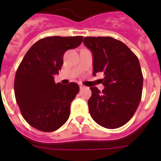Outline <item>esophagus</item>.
<instances>
[{
  "label": "esophagus",
  "instance_id": "1",
  "mask_svg": "<svg viewBox=\"0 0 161 161\" xmlns=\"http://www.w3.org/2000/svg\"><path fill=\"white\" fill-rule=\"evenodd\" d=\"M84 88H85V86H84L83 85H80V89H84Z\"/></svg>",
  "mask_w": 161,
  "mask_h": 161
}]
</instances>
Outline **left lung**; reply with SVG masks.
<instances>
[{"instance_id":"1","label":"left lung","mask_w":161,"mask_h":161,"mask_svg":"<svg viewBox=\"0 0 161 161\" xmlns=\"http://www.w3.org/2000/svg\"><path fill=\"white\" fill-rule=\"evenodd\" d=\"M83 42L93 54V75H105L102 92L89 88L91 117L103 127L119 128L131 119L141 101L143 78L139 59L126 44L111 37H85Z\"/></svg>"}]
</instances>
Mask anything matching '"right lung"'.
<instances>
[{
  "label": "right lung",
  "instance_id": "add662e5",
  "mask_svg": "<svg viewBox=\"0 0 161 161\" xmlns=\"http://www.w3.org/2000/svg\"><path fill=\"white\" fill-rule=\"evenodd\" d=\"M83 37H47L29 49L17 70L14 93L22 116L31 126L45 132L56 130L70 115L79 85L55 83L54 75L64 64V54L79 47Z\"/></svg>",
  "mask_w": 161,
  "mask_h": 161
}]
</instances>
